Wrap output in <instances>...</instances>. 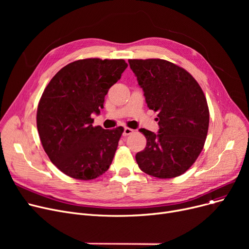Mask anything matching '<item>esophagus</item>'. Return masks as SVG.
<instances>
[{"mask_svg":"<svg viewBox=\"0 0 249 249\" xmlns=\"http://www.w3.org/2000/svg\"><path fill=\"white\" fill-rule=\"evenodd\" d=\"M134 131H135V130H133V129H131V128L125 127V128H124V132H123V135H124V136L130 135V134H132Z\"/></svg>","mask_w":249,"mask_h":249,"instance_id":"1","label":"esophagus"}]
</instances>
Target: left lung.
I'll return each instance as SVG.
<instances>
[{"mask_svg": "<svg viewBox=\"0 0 249 249\" xmlns=\"http://www.w3.org/2000/svg\"><path fill=\"white\" fill-rule=\"evenodd\" d=\"M147 107L158 112L159 133L140 129L146 147L135 156L139 168L159 178L185 174L200 155L208 133L204 91L186 70L160 58L129 59Z\"/></svg>", "mask_w": 249, "mask_h": 249, "instance_id": "left-lung-1", "label": "left lung"}]
</instances>
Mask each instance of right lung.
<instances>
[{
	"instance_id": "1",
	"label": "right lung",
	"mask_w": 249,
	"mask_h": 249,
	"mask_svg": "<svg viewBox=\"0 0 249 249\" xmlns=\"http://www.w3.org/2000/svg\"><path fill=\"white\" fill-rule=\"evenodd\" d=\"M124 59L87 58L62 68L45 88L37 108V129L44 151L60 172L89 180L106 173L123 127L93 126V114L121 78Z\"/></svg>"
}]
</instances>
